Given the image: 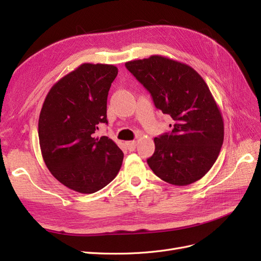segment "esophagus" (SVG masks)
<instances>
[{
	"label": "esophagus",
	"instance_id": "esophagus-1",
	"mask_svg": "<svg viewBox=\"0 0 261 261\" xmlns=\"http://www.w3.org/2000/svg\"><path fill=\"white\" fill-rule=\"evenodd\" d=\"M125 146H127L128 150L133 151L137 147V142L136 141H130V142H125Z\"/></svg>",
	"mask_w": 261,
	"mask_h": 261
}]
</instances>
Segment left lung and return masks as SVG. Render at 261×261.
Wrapping results in <instances>:
<instances>
[{"instance_id":"1","label":"left lung","mask_w":261,"mask_h":261,"mask_svg":"<svg viewBox=\"0 0 261 261\" xmlns=\"http://www.w3.org/2000/svg\"><path fill=\"white\" fill-rule=\"evenodd\" d=\"M124 65L149 91L156 108L174 120L170 133L153 139L149 168L176 186L203 177L224 142L223 116L204 80L191 66L158 55Z\"/></svg>"}]
</instances>
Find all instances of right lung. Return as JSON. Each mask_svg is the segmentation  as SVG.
<instances>
[{
  "instance_id": "add662e5",
  "label": "right lung",
  "mask_w": 261,
  "mask_h": 261,
  "mask_svg": "<svg viewBox=\"0 0 261 261\" xmlns=\"http://www.w3.org/2000/svg\"><path fill=\"white\" fill-rule=\"evenodd\" d=\"M118 74L112 64L83 63L47 93L38 119L45 165L61 184L81 194L105 187L120 170L123 152L108 137L93 138L108 123L106 104Z\"/></svg>"
}]
</instances>
